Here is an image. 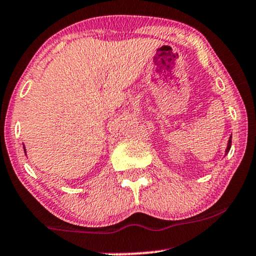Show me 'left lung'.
I'll use <instances>...</instances> for the list:
<instances>
[{
  "instance_id": "8db88e82",
  "label": "left lung",
  "mask_w": 256,
  "mask_h": 256,
  "mask_svg": "<svg viewBox=\"0 0 256 256\" xmlns=\"http://www.w3.org/2000/svg\"><path fill=\"white\" fill-rule=\"evenodd\" d=\"M230 148H231V136H230V139H229V141H228V146H226V150H225V156L228 154V153H229V151H230Z\"/></svg>"
}]
</instances>
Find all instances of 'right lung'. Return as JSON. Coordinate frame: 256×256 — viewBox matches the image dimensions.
<instances>
[{
  "label": "right lung",
  "mask_w": 256,
  "mask_h": 256,
  "mask_svg": "<svg viewBox=\"0 0 256 256\" xmlns=\"http://www.w3.org/2000/svg\"><path fill=\"white\" fill-rule=\"evenodd\" d=\"M24 151H25V154H26V150H25V146H24Z\"/></svg>",
  "instance_id": "right-lung-1"
}]
</instances>
